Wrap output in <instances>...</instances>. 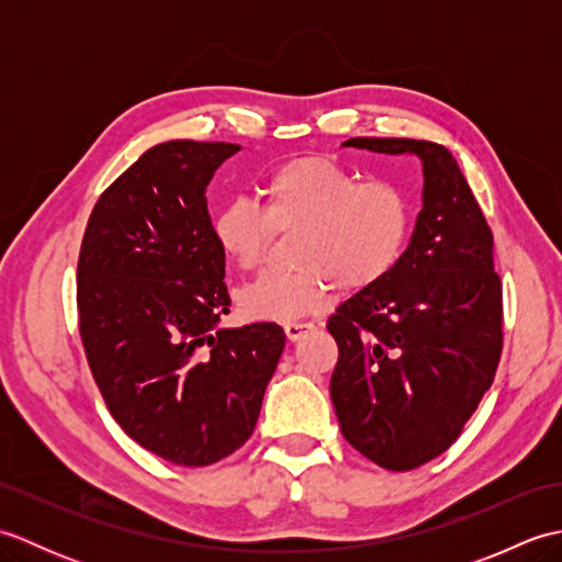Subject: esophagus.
<instances>
[{
    "mask_svg": "<svg viewBox=\"0 0 562 562\" xmlns=\"http://www.w3.org/2000/svg\"><path fill=\"white\" fill-rule=\"evenodd\" d=\"M312 330H314V324H284V336H288V340L292 342L308 336Z\"/></svg>",
    "mask_w": 562,
    "mask_h": 562,
    "instance_id": "34e87169",
    "label": "esophagus"
}]
</instances>
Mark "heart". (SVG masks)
Segmentation results:
<instances>
[{"label":"heart","mask_w":562,"mask_h":562,"mask_svg":"<svg viewBox=\"0 0 562 562\" xmlns=\"http://www.w3.org/2000/svg\"><path fill=\"white\" fill-rule=\"evenodd\" d=\"M260 207L244 200L214 212L212 236L238 270H254L274 232H294L300 268L266 272L236 292L248 321H296L326 306L330 290L360 292L398 266L411 241L413 202L389 181H357L318 154L274 166L258 186Z\"/></svg>","instance_id":"b5f03b06"}]
</instances>
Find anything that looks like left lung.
<instances>
[{
	"instance_id": "8db88e82",
	"label": "left lung",
	"mask_w": 562,
	"mask_h": 562,
	"mask_svg": "<svg viewBox=\"0 0 562 562\" xmlns=\"http://www.w3.org/2000/svg\"><path fill=\"white\" fill-rule=\"evenodd\" d=\"M342 147L423 161V210L398 266L328 318L342 437L381 469L411 471L459 439L495 379L503 282L493 232L447 147L403 137H352Z\"/></svg>"
}]
</instances>
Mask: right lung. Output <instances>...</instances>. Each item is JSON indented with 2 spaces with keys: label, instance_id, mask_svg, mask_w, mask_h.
<instances>
[{
  "label": "right lung",
  "instance_id": "1",
  "mask_svg": "<svg viewBox=\"0 0 562 562\" xmlns=\"http://www.w3.org/2000/svg\"><path fill=\"white\" fill-rule=\"evenodd\" d=\"M241 149L171 139L103 190L81 238L79 333L115 423L176 465H210L254 435L284 350L278 324L229 314L207 186Z\"/></svg>",
  "mask_w": 562,
  "mask_h": 562
}]
</instances>
